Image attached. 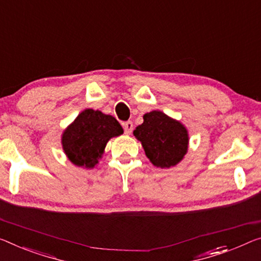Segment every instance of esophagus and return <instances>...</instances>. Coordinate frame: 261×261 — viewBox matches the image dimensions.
<instances>
[{"mask_svg":"<svg viewBox=\"0 0 261 261\" xmlns=\"http://www.w3.org/2000/svg\"><path fill=\"white\" fill-rule=\"evenodd\" d=\"M123 127H124V132H125V135H130L132 130H134V124H132V122H125L123 124Z\"/></svg>","mask_w":261,"mask_h":261,"instance_id":"34e87169","label":"esophagus"}]
</instances>
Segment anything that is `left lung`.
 <instances>
[{"label": "left lung", "mask_w": 261, "mask_h": 261, "mask_svg": "<svg viewBox=\"0 0 261 261\" xmlns=\"http://www.w3.org/2000/svg\"><path fill=\"white\" fill-rule=\"evenodd\" d=\"M144 122L134 130L146 157L155 168L169 169L184 159L189 149V131L180 120L153 110L143 116Z\"/></svg>", "instance_id": "1"}]
</instances>
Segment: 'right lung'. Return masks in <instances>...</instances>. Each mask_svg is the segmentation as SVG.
Instances as JSON below:
<instances>
[{"label": "right lung", "instance_id": "right-lung-1", "mask_svg": "<svg viewBox=\"0 0 261 261\" xmlns=\"http://www.w3.org/2000/svg\"><path fill=\"white\" fill-rule=\"evenodd\" d=\"M123 132V127L111 115L85 109L65 127L61 138L62 147L73 165L91 170L98 165L108 142Z\"/></svg>", "mask_w": 261, "mask_h": 261}]
</instances>
